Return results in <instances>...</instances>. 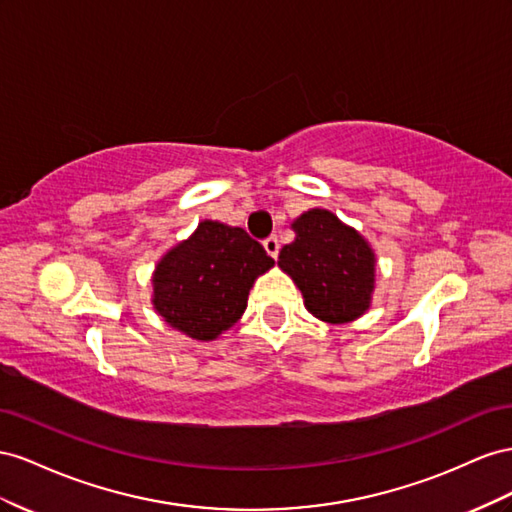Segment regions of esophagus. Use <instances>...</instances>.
Listing matches in <instances>:
<instances>
[{
	"mask_svg": "<svg viewBox=\"0 0 512 512\" xmlns=\"http://www.w3.org/2000/svg\"><path fill=\"white\" fill-rule=\"evenodd\" d=\"M264 248H266V253H268L272 259L279 257V248H281V244H279V240H276L274 236H270V238H266V240H264Z\"/></svg>",
	"mask_w": 512,
	"mask_h": 512,
	"instance_id": "34e87169",
	"label": "esophagus"
}]
</instances>
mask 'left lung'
Returning <instances> with one entry per match:
<instances>
[{"label": "left lung", "instance_id": "left-lung-1", "mask_svg": "<svg viewBox=\"0 0 512 512\" xmlns=\"http://www.w3.org/2000/svg\"><path fill=\"white\" fill-rule=\"evenodd\" d=\"M296 240L285 244L279 266L300 287L315 317L345 324L369 309L375 255L358 231L328 210H309L294 221Z\"/></svg>", "mask_w": 512, "mask_h": 512}]
</instances>
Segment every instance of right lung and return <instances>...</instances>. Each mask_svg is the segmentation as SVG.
<instances>
[{
  "label": "right lung",
  "instance_id": "obj_1",
  "mask_svg": "<svg viewBox=\"0 0 512 512\" xmlns=\"http://www.w3.org/2000/svg\"><path fill=\"white\" fill-rule=\"evenodd\" d=\"M272 266L242 227L203 221L156 266L154 309L188 337L212 341L242 317L255 279Z\"/></svg>",
  "mask_w": 512,
  "mask_h": 512
}]
</instances>
